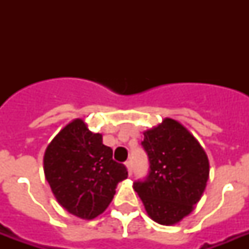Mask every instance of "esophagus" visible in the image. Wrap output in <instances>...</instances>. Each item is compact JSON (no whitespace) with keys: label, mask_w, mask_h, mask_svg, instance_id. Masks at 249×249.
Returning a JSON list of instances; mask_svg holds the SVG:
<instances>
[{"label":"esophagus","mask_w":249,"mask_h":249,"mask_svg":"<svg viewBox=\"0 0 249 249\" xmlns=\"http://www.w3.org/2000/svg\"><path fill=\"white\" fill-rule=\"evenodd\" d=\"M125 165H126V168H128V173H129V176H132V172H133L132 160H126V161H125Z\"/></svg>","instance_id":"34e87169"}]
</instances>
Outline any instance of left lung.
Listing matches in <instances>:
<instances>
[{"label": "left lung", "instance_id": "obj_1", "mask_svg": "<svg viewBox=\"0 0 249 249\" xmlns=\"http://www.w3.org/2000/svg\"><path fill=\"white\" fill-rule=\"evenodd\" d=\"M142 147L147 152V177L136 181L151 220L160 225H174L193 212L200 200L209 177L208 156L196 138L173 119L143 133Z\"/></svg>", "mask_w": 249, "mask_h": 249}]
</instances>
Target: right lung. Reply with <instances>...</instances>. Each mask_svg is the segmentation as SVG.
Masks as SVG:
<instances>
[{
  "instance_id": "1",
  "label": "right lung",
  "mask_w": 249,
  "mask_h": 249,
  "mask_svg": "<svg viewBox=\"0 0 249 249\" xmlns=\"http://www.w3.org/2000/svg\"><path fill=\"white\" fill-rule=\"evenodd\" d=\"M45 178L66 211L93 220L106 211L117 183L128 177L124 164L112 159L102 134L90 132L84 120L66 125L49 143L44 155Z\"/></svg>"
}]
</instances>
